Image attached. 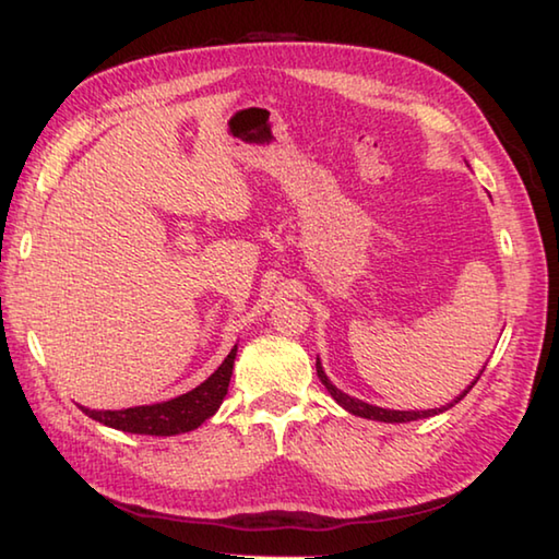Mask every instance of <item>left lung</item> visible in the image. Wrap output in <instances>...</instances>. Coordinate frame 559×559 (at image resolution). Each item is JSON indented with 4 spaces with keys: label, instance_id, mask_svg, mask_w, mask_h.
Listing matches in <instances>:
<instances>
[{
    "label": "left lung",
    "instance_id": "1",
    "mask_svg": "<svg viewBox=\"0 0 559 559\" xmlns=\"http://www.w3.org/2000/svg\"><path fill=\"white\" fill-rule=\"evenodd\" d=\"M486 368V366H484ZM484 373V370H481ZM481 373H478V378H481ZM317 376H319V380L321 383L326 385V390L331 393V397L336 400V403L344 407V409H348L350 415H358V417H366V419H378V423H413V419H423V417H432V415H439V413H444V409H449V407H454V403H459V400H462L468 390H472L474 385H476V380L472 385H468L462 395H459L454 403H449V405H444V407H435V409H419V413H407V409H385V407H376V405H368V403H364V400H356V397H350V395H346V393H341V390L331 383V380L326 378V373H324V368H321V364H319V358H317Z\"/></svg>",
    "mask_w": 559,
    "mask_h": 559
}]
</instances>
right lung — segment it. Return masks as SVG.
Segmentation results:
<instances>
[{"mask_svg":"<svg viewBox=\"0 0 559 559\" xmlns=\"http://www.w3.org/2000/svg\"><path fill=\"white\" fill-rule=\"evenodd\" d=\"M238 346H233L228 358L223 360L218 370L203 380L199 388L189 390L186 395H179L166 403L156 405H140L127 409H87L81 407L87 417L95 423H103L112 429H122V432L132 435H154V437H171L181 432H191V429L201 427L205 419L215 415L221 407L223 397L228 395V383L233 376V364Z\"/></svg>","mask_w":559,"mask_h":559,"instance_id":"right-lung-1","label":"right lung"}]
</instances>
